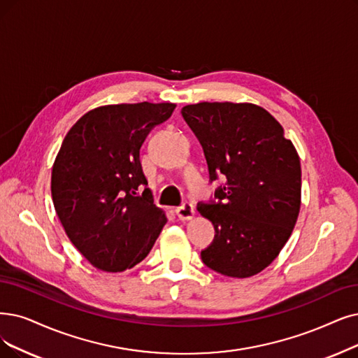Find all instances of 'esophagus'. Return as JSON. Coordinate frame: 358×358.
<instances>
[{"mask_svg": "<svg viewBox=\"0 0 358 358\" xmlns=\"http://www.w3.org/2000/svg\"><path fill=\"white\" fill-rule=\"evenodd\" d=\"M176 214H178V217L180 219V220H189V219H192L194 217V214H195V210H194V206L192 204H189V203H183L182 206H179V207H176Z\"/></svg>", "mask_w": 358, "mask_h": 358, "instance_id": "34e87169", "label": "esophagus"}]
</instances>
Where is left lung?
<instances>
[{
  "instance_id": "1",
  "label": "left lung",
  "mask_w": 358,
  "mask_h": 358,
  "mask_svg": "<svg viewBox=\"0 0 358 358\" xmlns=\"http://www.w3.org/2000/svg\"><path fill=\"white\" fill-rule=\"evenodd\" d=\"M182 117L198 138L210 182L223 178L216 201L198 203L214 226L203 263L231 278H250L289 239L301 206V166L283 127L254 104L198 103Z\"/></svg>"
}]
</instances>
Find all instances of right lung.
Segmentation results:
<instances>
[{
	"label": "right lung",
	"mask_w": 358,
	"mask_h": 358,
	"mask_svg": "<svg viewBox=\"0 0 358 358\" xmlns=\"http://www.w3.org/2000/svg\"><path fill=\"white\" fill-rule=\"evenodd\" d=\"M175 107L144 101L94 108L67 132L57 154L51 175L57 216L71 244L99 270L141 263L167 222L147 188L139 150Z\"/></svg>",
	"instance_id": "obj_1"
}]
</instances>
